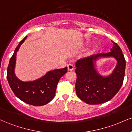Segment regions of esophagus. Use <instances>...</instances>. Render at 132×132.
Listing matches in <instances>:
<instances>
[{
    "label": "esophagus",
    "instance_id": "1",
    "mask_svg": "<svg viewBox=\"0 0 132 132\" xmlns=\"http://www.w3.org/2000/svg\"><path fill=\"white\" fill-rule=\"evenodd\" d=\"M74 69H75V68H74V66L72 64H69L68 65V71H72V70H74Z\"/></svg>",
    "mask_w": 132,
    "mask_h": 132
}]
</instances>
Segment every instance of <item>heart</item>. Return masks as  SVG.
I'll return each mask as SVG.
<instances>
[{"instance_id": "1", "label": "heart", "mask_w": 132, "mask_h": 132, "mask_svg": "<svg viewBox=\"0 0 132 132\" xmlns=\"http://www.w3.org/2000/svg\"><path fill=\"white\" fill-rule=\"evenodd\" d=\"M92 53H93V51H89L88 53H87V54L89 55V54H91Z\"/></svg>"}]
</instances>
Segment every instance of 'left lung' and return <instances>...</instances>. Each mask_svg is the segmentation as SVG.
Returning a JSON list of instances; mask_svg holds the SVG:
<instances>
[{
  "mask_svg": "<svg viewBox=\"0 0 132 132\" xmlns=\"http://www.w3.org/2000/svg\"><path fill=\"white\" fill-rule=\"evenodd\" d=\"M113 46L106 53L94 54L80 59L76 63V91L79 98L88 104H100L110 101L122 87L125 76V57L121 48L112 41ZM101 57H113L118 64L109 77L100 75L95 69V60Z\"/></svg>",
  "mask_w": 132,
  "mask_h": 132,
  "instance_id": "obj_1",
  "label": "left lung"
}]
</instances>
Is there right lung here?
<instances>
[{
	"label": "right lung",
	"instance_id": "add662e5",
	"mask_svg": "<svg viewBox=\"0 0 132 132\" xmlns=\"http://www.w3.org/2000/svg\"><path fill=\"white\" fill-rule=\"evenodd\" d=\"M27 38H24L15 50L7 68V78L14 94L23 102L35 106L46 105L54 98L60 78L67 72V67L48 72L44 76L31 82H23L14 72L16 52Z\"/></svg>",
	"mask_w": 132,
	"mask_h": 132
}]
</instances>
